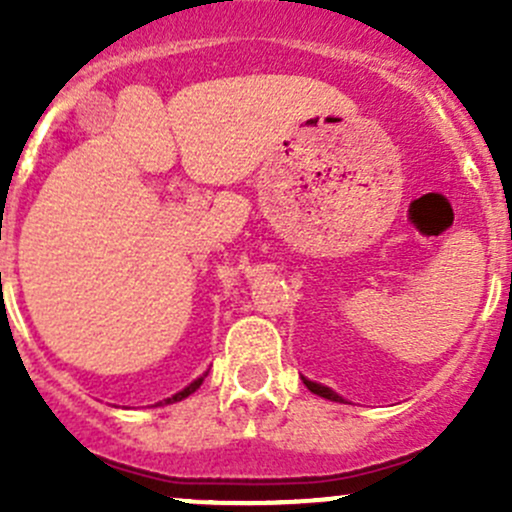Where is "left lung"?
Returning a JSON list of instances; mask_svg holds the SVG:
<instances>
[{"mask_svg": "<svg viewBox=\"0 0 512 512\" xmlns=\"http://www.w3.org/2000/svg\"><path fill=\"white\" fill-rule=\"evenodd\" d=\"M302 381H304V386H307V389L312 391V394H317V396H324V399H329V401H344L342 396H339L337 391H332V389H329V386H322V384H317V381H309V379H304V376H302Z\"/></svg>", "mask_w": 512, "mask_h": 512, "instance_id": "1", "label": "left lung"}]
</instances>
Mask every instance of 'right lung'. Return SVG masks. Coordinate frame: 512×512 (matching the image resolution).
<instances>
[{
  "label": "right lung",
  "mask_w": 512,
  "mask_h": 512,
  "mask_svg": "<svg viewBox=\"0 0 512 512\" xmlns=\"http://www.w3.org/2000/svg\"><path fill=\"white\" fill-rule=\"evenodd\" d=\"M205 376H208V371H205L203 376H198V379H195V381H190V384L185 386L183 391H178V394H173V396H170V399H163V401H158L156 406H168V404H175V401H183L185 396H190V394H193V391H198V389H200V384H203V379H205Z\"/></svg>",
  "instance_id": "1"
}]
</instances>
